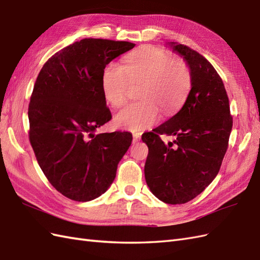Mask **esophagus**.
I'll use <instances>...</instances> for the list:
<instances>
[{
	"mask_svg": "<svg viewBox=\"0 0 260 260\" xmlns=\"http://www.w3.org/2000/svg\"><path fill=\"white\" fill-rule=\"evenodd\" d=\"M140 136H142V134H140V133H133V140H134L135 143L138 142V140L140 139Z\"/></svg>",
	"mask_w": 260,
	"mask_h": 260,
	"instance_id": "1",
	"label": "esophagus"
}]
</instances>
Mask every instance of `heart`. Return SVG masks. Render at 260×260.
<instances>
[{"instance_id": "obj_1", "label": "heart", "mask_w": 260, "mask_h": 260, "mask_svg": "<svg viewBox=\"0 0 260 260\" xmlns=\"http://www.w3.org/2000/svg\"><path fill=\"white\" fill-rule=\"evenodd\" d=\"M140 85L139 102L131 103L114 116L118 127L140 132L160 118V109L170 115L186 100L192 85L189 64L183 58H173L170 52L147 46L124 58L123 66L111 62L101 76L103 98L118 108L127 100L131 86Z\"/></svg>"}]
</instances>
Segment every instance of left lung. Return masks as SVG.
Wrapping results in <instances>:
<instances>
[{
  "label": "left lung",
  "instance_id": "obj_1",
  "mask_svg": "<svg viewBox=\"0 0 260 260\" xmlns=\"http://www.w3.org/2000/svg\"><path fill=\"white\" fill-rule=\"evenodd\" d=\"M171 46L190 66L191 89L179 112L142 139L149 149L147 185L161 202L177 205L198 196L219 173L233 117L223 81L211 63L185 44ZM160 135L176 140L165 144Z\"/></svg>",
  "mask_w": 260,
  "mask_h": 260
}]
</instances>
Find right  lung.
Listing matches in <instances>:
<instances>
[{"label": "right lung", "mask_w": 260, "mask_h": 260, "mask_svg": "<svg viewBox=\"0 0 260 260\" xmlns=\"http://www.w3.org/2000/svg\"><path fill=\"white\" fill-rule=\"evenodd\" d=\"M134 47L86 38L52 55L37 77L28 108L29 142L52 186L75 202H89L109 188L132 144L128 132L93 133L112 118L102 72Z\"/></svg>", "instance_id": "right-lung-1"}]
</instances>
